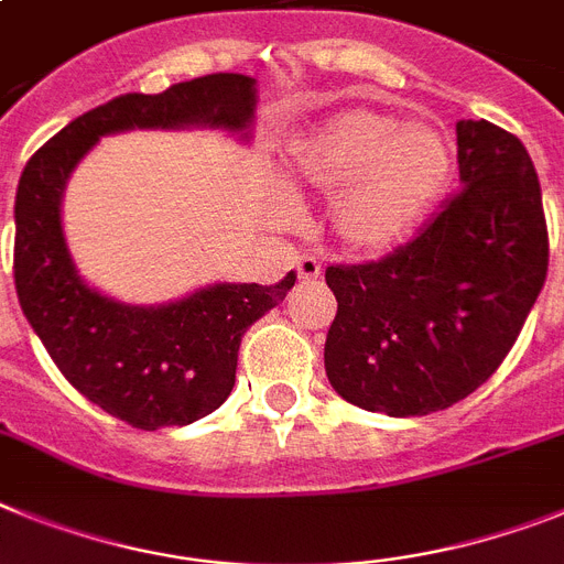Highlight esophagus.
Listing matches in <instances>:
<instances>
[{
    "instance_id": "obj_1",
    "label": "esophagus",
    "mask_w": 564,
    "mask_h": 564,
    "mask_svg": "<svg viewBox=\"0 0 564 564\" xmlns=\"http://www.w3.org/2000/svg\"><path fill=\"white\" fill-rule=\"evenodd\" d=\"M319 273L322 268L314 257L296 259V276H300V282H314V279H319Z\"/></svg>"
}]
</instances>
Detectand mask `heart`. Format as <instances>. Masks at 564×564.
Returning a JSON list of instances; mask_svg holds the SVG:
<instances>
[{"mask_svg":"<svg viewBox=\"0 0 564 564\" xmlns=\"http://www.w3.org/2000/svg\"><path fill=\"white\" fill-rule=\"evenodd\" d=\"M451 176L454 151L445 133L370 108L330 113L291 156V182L330 196L325 234L354 257L408 242L440 205Z\"/></svg>","mask_w":564,"mask_h":564,"instance_id":"obj_1","label":"heart"}]
</instances>
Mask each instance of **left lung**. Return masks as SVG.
Listing matches in <instances>:
<instances>
[{"label": "left lung", "instance_id": "8db88e82", "mask_svg": "<svg viewBox=\"0 0 564 564\" xmlns=\"http://www.w3.org/2000/svg\"><path fill=\"white\" fill-rule=\"evenodd\" d=\"M462 191L413 242L368 264H330L325 373L345 402L425 416L502 365L547 273L533 162L513 133L456 122Z\"/></svg>", "mask_w": 564, "mask_h": 564}]
</instances>
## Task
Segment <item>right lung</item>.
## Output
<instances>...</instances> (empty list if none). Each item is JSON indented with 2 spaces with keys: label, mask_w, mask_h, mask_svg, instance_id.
<instances>
[{
  "label": "right lung",
  "mask_w": 564,
  "mask_h": 564,
  "mask_svg": "<svg viewBox=\"0 0 564 564\" xmlns=\"http://www.w3.org/2000/svg\"><path fill=\"white\" fill-rule=\"evenodd\" d=\"M257 79L210 74L162 94H124L65 124L22 171L17 187L13 279L31 322L62 377L105 413L159 431L214 413L236 382L245 330L285 300L296 276L279 285L214 282L182 300L131 305L79 276L65 230L62 196L82 159L102 137L124 131L234 133L250 142Z\"/></svg>",
  "instance_id": "1"
}]
</instances>
